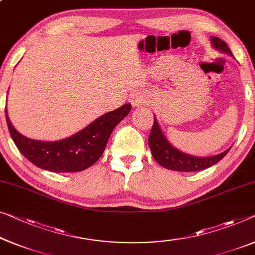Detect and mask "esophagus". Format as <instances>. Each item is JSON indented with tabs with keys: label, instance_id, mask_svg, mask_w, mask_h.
<instances>
[{
	"label": "esophagus",
	"instance_id": "34e87169",
	"mask_svg": "<svg viewBox=\"0 0 255 255\" xmlns=\"http://www.w3.org/2000/svg\"><path fill=\"white\" fill-rule=\"evenodd\" d=\"M145 95H144L142 91H136V93H134L131 95L130 97V102L131 104L134 106H137V105H143L144 103H145Z\"/></svg>",
	"mask_w": 255,
	"mask_h": 255
}]
</instances>
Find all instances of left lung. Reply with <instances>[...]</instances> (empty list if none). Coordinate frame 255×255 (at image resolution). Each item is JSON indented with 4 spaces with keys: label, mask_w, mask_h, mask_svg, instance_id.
I'll return each instance as SVG.
<instances>
[{
    "label": "left lung",
    "mask_w": 255,
    "mask_h": 255,
    "mask_svg": "<svg viewBox=\"0 0 255 255\" xmlns=\"http://www.w3.org/2000/svg\"><path fill=\"white\" fill-rule=\"evenodd\" d=\"M212 44L215 49L226 54L233 56V52L228 47L225 41L219 37H211ZM149 146L151 153L153 155L154 160L160 164L162 167L170 170H178V172H197V170L206 169L208 167L215 165L229 152L230 149L226 150L222 153L213 155V157H193L187 153H183L177 150L170 144L165 137L164 132L161 131L160 127L154 118L153 126L149 135Z\"/></svg>",
    "instance_id": "1"
}]
</instances>
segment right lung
Listing matches in <instances>:
<instances>
[{
	"label": "right lung",
	"mask_w": 255,
	"mask_h": 255,
	"mask_svg": "<svg viewBox=\"0 0 255 255\" xmlns=\"http://www.w3.org/2000/svg\"><path fill=\"white\" fill-rule=\"evenodd\" d=\"M130 110V104H125L97 118L77 134L55 142L30 139L21 135L11 124L6 109L5 118L14 144L32 164L55 173H73L88 168L101 158L112 130Z\"/></svg>",
	"instance_id": "obj_1"
}]
</instances>
